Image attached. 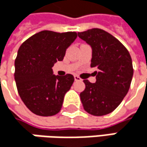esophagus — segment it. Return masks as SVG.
<instances>
[{"mask_svg": "<svg viewBox=\"0 0 147 147\" xmlns=\"http://www.w3.org/2000/svg\"><path fill=\"white\" fill-rule=\"evenodd\" d=\"M74 79H75V81H76V82L82 81V79H81L78 76H76V75H75V76H74Z\"/></svg>", "mask_w": 147, "mask_h": 147, "instance_id": "esophagus-1", "label": "esophagus"}]
</instances>
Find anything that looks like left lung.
<instances>
[{"label":"left lung","instance_id":"obj_1","mask_svg":"<svg viewBox=\"0 0 147 147\" xmlns=\"http://www.w3.org/2000/svg\"><path fill=\"white\" fill-rule=\"evenodd\" d=\"M78 36L91 46V67L98 69L95 83L83 80L86 87L80 94L83 108L93 116L109 114L129 89L134 74L131 56L116 37L101 29L78 32Z\"/></svg>","mask_w":147,"mask_h":147}]
</instances>
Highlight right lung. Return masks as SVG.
<instances>
[{"instance_id":"1","label":"right lung","mask_w":147,"mask_h":147,"mask_svg":"<svg viewBox=\"0 0 147 147\" xmlns=\"http://www.w3.org/2000/svg\"><path fill=\"white\" fill-rule=\"evenodd\" d=\"M76 36V32L42 30L20 46L15 59V82L21 100L34 114L50 117L61 110L74 76H55L52 67L63 60Z\"/></svg>"}]
</instances>
